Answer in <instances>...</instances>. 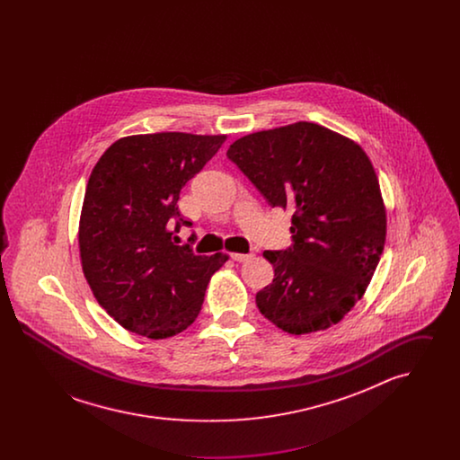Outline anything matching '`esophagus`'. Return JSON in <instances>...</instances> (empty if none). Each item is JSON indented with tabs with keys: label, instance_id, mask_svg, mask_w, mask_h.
Wrapping results in <instances>:
<instances>
[{
	"label": "esophagus",
	"instance_id": "obj_1",
	"mask_svg": "<svg viewBox=\"0 0 460 460\" xmlns=\"http://www.w3.org/2000/svg\"><path fill=\"white\" fill-rule=\"evenodd\" d=\"M231 257H233V261H236V262H246V261H250L253 255H252V253H233Z\"/></svg>",
	"mask_w": 460,
	"mask_h": 460
}]
</instances>
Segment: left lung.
Wrapping results in <instances>:
<instances>
[{"instance_id": "obj_1", "label": "left lung", "mask_w": 460, "mask_h": 460, "mask_svg": "<svg viewBox=\"0 0 460 460\" xmlns=\"http://www.w3.org/2000/svg\"><path fill=\"white\" fill-rule=\"evenodd\" d=\"M227 158L272 207L293 212V244L263 252L274 279L255 302L263 317L291 334L338 324L379 263L386 210L366 152L314 122L253 132Z\"/></svg>"}]
</instances>
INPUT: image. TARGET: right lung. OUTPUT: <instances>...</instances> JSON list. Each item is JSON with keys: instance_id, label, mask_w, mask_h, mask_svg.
I'll use <instances>...</instances> for the list:
<instances>
[{"instance_id": "obj_1", "label": "right lung", "mask_w": 460, "mask_h": 460, "mask_svg": "<svg viewBox=\"0 0 460 460\" xmlns=\"http://www.w3.org/2000/svg\"><path fill=\"white\" fill-rule=\"evenodd\" d=\"M224 141V134L186 132L120 137L89 175L79 222L83 272L122 328L162 340L195 323L227 255L205 257L177 244L181 226H191L177 199Z\"/></svg>"}]
</instances>
